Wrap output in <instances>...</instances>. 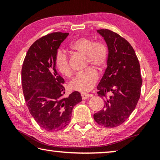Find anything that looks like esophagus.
<instances>
[{
  "label": "esophagus",
  "instance_id": "obj_1",
  "mask_svg": "<svg viewBox=\"0 0 160 160\" xmlns=\"http://www.w3.org/2000/svg\"><path fill=\"white\" fill-rule=\"evenodd\" d=\"M81 96H82V99H88L89 97H92V94H84V93H82V94H81Z\"/></svg>",
  "mask_w": 160,
  "mask_h": 160
}]
</instances>
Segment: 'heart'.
<instances>
[{
	"label": "heart",
	"mask_w": 160,
	"mask_h": 160,
	"mask_svg": "<svg viewBox=\"0 0 160 160\" xmlns=\"http://www.w3.org/2000/svg\"><path fill=\"white\" fill-rule=\"evenodd\" d=\"M71 49L86 56V67L90 65L97 70H104L106 67L108 59V50L106 46L101 42H94L87 37H79L72 42L70 45ZM54 63L56 69L64 76L69 77L72 73L68 57L63 51H57ZM98 80V74L92 68H88L85 71L78 73L70 82L72 90L87 92L92 90Z\"/></svg>",
	"instance_id": "b5f03b06"
}]
</instances>
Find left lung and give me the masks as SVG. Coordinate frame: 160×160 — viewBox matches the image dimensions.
<instances>
[{
    "label": "left lung",
    "instance_id": "8db88e82",
    "mask_svg": "<svg viewBox=\"0 0 160 160\" xmlns=\"http://www.w3.org/2000/svg\"><path fill=\"white\" fill-rule=\"evenodd\" d=\"M109 53L107 68L97 86L104 97V109L94 114L99 125L113 128L122 124L133 112L140 96L142 77L138 59L130 43L116 32L102 29Z\"/></svg>",
    "mask_w": 160,
    "mask_h": 160
}]
</instances>
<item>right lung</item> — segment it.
Listing matches in <instances>:
<instances>
[{
    "instance_id": "right-lung-1",
    "label": "right lung",
    "mask_w": 160,
    "mask_h": 160,
    "mask_svg": "<svg viewBox=\"0 0 160 160\" xmlns=\"http://www.w3.org/2000/svg\"><path fill=\"white\" fill-rule=\"evenodd\" d=\"M68 34L57 32L37 39L29 47L22 68V86L29 113L48 131L68 126L74 106L82 101L77 91L63 97L65 81L54 63L58 48Z\"/></svg>"
}]
</instances>
